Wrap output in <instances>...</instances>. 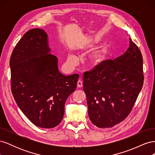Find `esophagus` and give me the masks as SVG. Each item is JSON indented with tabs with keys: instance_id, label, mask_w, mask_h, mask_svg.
Wrapping results in <instances>:
<instances>
[{
	"instance_id": "esophagus-1",
	"label": "esophagus",
	"mask_w": 155,
	"mask_h": 155,
	"mask_svg": "<svg viewBox=\"0 0 155 155\" xmlns=\"http://www.w3.org/2000/svg\"><path fill=\"white\" fill-rule=\"evenodd\" d=\"M77 87L79 88H81L83 87V81H82V79H79V80L78 81L77 83Z\"/></svg>"
}]
</instances>
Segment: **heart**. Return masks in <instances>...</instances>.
I'll return each instance as SVG.
<instances>
[{
	"mask_svg": "<svg viewBox=\"0 0 155 155\" xmlns=\"http://www.w3.org/2000/svg\"><path fill=\"white\" fill-rule=\"evenodd\" d=\"M100 38L99 37H97L94 40V43H97L100 41ZM108 54V48L105 45L102 46L99 49H97L93 52L90 55L89 58V61H90L91 67L93 68H96L100 67L102 63L105 61V60L107 58ZM67 61L68 64L72 66H74L77 63V58H76L74 54H70L68 55Z\"/></svg>",
	"mask_w": 155,
	"mask_h": 155,
	"instance_id": "obj_1",
	"label": "heart"
}]
</instances>
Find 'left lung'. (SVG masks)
Listing matches in <instances>:
<instances>
[{"mask_svg":"<svg viewBox=\"0 0 155 155\" xmlns=\"http://www.w3.org/2000/svg\"><path fill=\"white\" fill-rule=\"evenodd\" d=\"M129 39L125 54L83 74L88 114L99 128L112 127L124 120L142 88L143 58Z\"/></svg>","mask_w":155,"mask_h":155,"instance_id":"obj_1","label":"left lung"}]
</instances>
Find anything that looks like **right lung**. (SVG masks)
I'll list each match as a JSON object with an SVG mask.
<instances>
[{"instance_id":"1","label":"right lung","mask_w":155,"mask_h":155,"mask_svg":"<svg viewBox=\"0 0 155 155\" xmlns=\"http://www.w3.org/2000/svg\"><path fill=\"white\" fill-rule=\"evenodd\" d=\"M47 34L31 29L18 42L10 60L11 88L17 105L31 123L51 129L62 121L64 104L76 88L79 75L64 76L50 54Z\"/></svg>"}]
</instances>
